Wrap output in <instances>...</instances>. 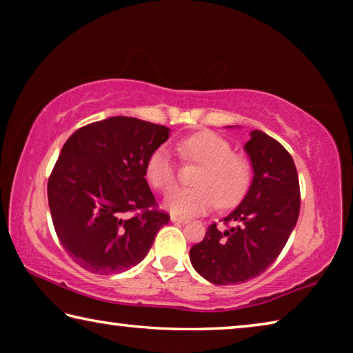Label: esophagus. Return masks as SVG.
Returning <instances> with one entry per match:
<instances>
[{
    "label": "esophagus",
    "instance_id": "esophagus-1",
    "mask_svg": "<svg viewBox=\"0 0 353 353\" xmlns=\"http://www.w3.org/2000/svg\"><path fill=\"white\" fill-rule=\"evenodd\" d=\"M171 223H176V224H187L188 219L187 218H181V216H176V214H171Z\"/></svg>",
    "mask_w": 353,
    "mask_h": 353
}]
</instances>
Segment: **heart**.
I'll use <instances>...</instances> for the list:
<instances>
[{
    "mask_svg": "<svg viewBox=\"0 0 353 353\" xmlns=\"http://www.w3.org/2000/svg\"><path fill=\"white\" fill-rule=\"evenodd\" d=\"M179 152L185 159L204 165L198 179L199 188H172L165 196L166 210L182 216L202 214L218 204L235 205L250 182V165L243 155L234 154L224 137L202 130L179 143ZM146 176L154 188L170 190L176 182V162L168 148H159L151 154L146 165Z\"/></svg>",
    "mask_w": 353,
    "mask_h": 353,
    "instance_id": "b5f03b06",
    "label": "heart"
}]
</instances>
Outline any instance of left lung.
Instances as JSON below:
<instances>
[{
	"instance_id": "obj_1",
	"label": "left lung",
	"mask_w": 353,
	"mask_h": 353,
	"mask_svg": "<svg viewBox=\"0 0 353 353\" xmlns=\"http://www.w3.org/2000/svg\"><path fill=\"white\" fill-rule=\"evenodd\" d=\"M254 177L246 196L223 218L234 227L212 224L190 249L199 276L214 285H236L260 276L282 252L296 227L301 191L294 160L272 137L252 130L244 145Z\"/></svg>"
}]
</instances>
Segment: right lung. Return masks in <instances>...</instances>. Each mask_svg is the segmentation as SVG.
I'll list each match as a JSON object with an SVG mask.
<instances>
[{
    "label": "right lung",
    "mask_w": 353,
    "mask_h": 353,
    "mask_svg": "<svg viewBox=\"0 0 353 353\" xmlns=\"http://www.w3.org/2000/svg\"><path fill=\"white\" fill-rule=\"evenodd\" d=\"M171 130L132 117L87 124L70 137L48 181L59 241L83 270L128 271L145 259L170 216L154 210L146 182L151 154ZM142 213L130 219L129 211Z\"/></svg>",
    "instance_id": "1"
}]
</instances>
